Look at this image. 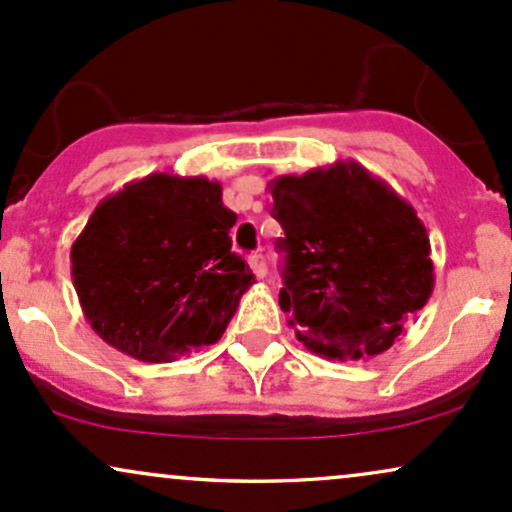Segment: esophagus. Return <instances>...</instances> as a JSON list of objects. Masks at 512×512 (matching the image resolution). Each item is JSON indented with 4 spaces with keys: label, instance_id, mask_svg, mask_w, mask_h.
I'll use <instances>...</instances> for the list:
<instances>
[{
    "label": "esophagus",
    "instance_id": "1",
    "mask_svg": "<svg viewBox=\"0 0 512 512\" xmlns=\"http://www.w3.org/2000/svg\"><path fill=\"white\" fill-rule=\"evenodd\" d=\"M249 266H251V270H254L256 278H266L268 263H266V256H263L261 251H256V254L249 256Z\"/></svg>",
    "mask_w": 512,
    "mask_h": 512
}]
</instances>
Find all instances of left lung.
<instances>
[{
  "mask_svg": "<svg viewBox=\"0 0 512 512\" xmlns=\"http://www.w3.org/2000/svg\"><path fill=\"white\" fill-rule=\"evenodd\" d=\"M285 237L280 309L306 350L366 359L386 352L434 292L424 222L354 160L268 184Z\"/></svg>",
  "mask_w": 512,
  "mask_h": 512,
  "instance_id": "8db88e82",
  "label": "left lung"
}]
</instances>
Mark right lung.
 <instances>
[{"label": "right lung", "instance_id": "1", "mask_svg": "<svg viewBox=\"0 0 512 512\" xmlns=\"http://www.w3.org/2000/svg\"><path fill=\"white\" fill-rule=\"evenodd\" d=\"M220 182L153 172L102 198L71 244L90 328L138 362H172L222 338L256 278L232 251Z\"/></svg>", "mask_w": 512, "mask_h": 512}]
</instances>
